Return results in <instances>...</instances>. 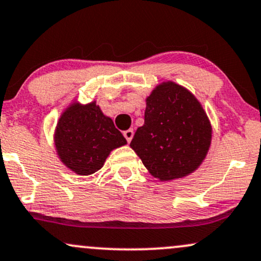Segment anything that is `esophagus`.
<instances>
[{
  "label": "esophagus",
  "mask_w": 261,
  "mask_h": 261,
  "mask_svg": "<svg viewBox=\"0 0 261 261\" xmlns=\"http://www.w3.org/2000/svg\"><path fill=\"white\" fill-rule=\"evenodd\" d=\"M123 136H124V138H125V140H127V142L129 143L130 140H132V138H133V136H134V130H133V129H127V130H124V132H123Z\"/></svg>",
  "instance_id": "esophagus-1"
}]
</instances>
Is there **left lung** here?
Wrapping results in <instances>:
<instances>
[{
	"instance_id": "left-lung-1",
	"label": "left lung",
	"mask_w": 261,
	"mask_h": 261,
	"mask_svg": "<svg viewBox=\"0 0 261 261\" xmlns=\"http://www.w3.org/2000/svg\"><path fill=\"white\" fill-rule=\"evenodd\" d=\"M211 124L203 106L173 82L158 85L146 97L144 124L130 142L149 172L172 180L194 172L209 151Z\"/></svg>"
}]
</instances>
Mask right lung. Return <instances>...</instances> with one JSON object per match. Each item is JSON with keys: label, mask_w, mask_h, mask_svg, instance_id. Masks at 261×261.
Instances as JSON below:
<instances>
[{"label": "right lung", "mask_w": 261, "mask_h": 261, "mask_svg": "<svg viewBox=\"0 0 261 261\" xmlns=\"http://www.w3.org/2000/svg\"><path fill=\"white\" fill-rule=\"evenodd\" d=\"M127 140L96 105L73 102L57 122L55 145L58 158L81 176L99 171L113 149L125 145Z\"/></svg>", "instance_id": "add662e5"}]
</instances>
